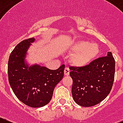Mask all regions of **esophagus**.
<instances>
[{
  "label": "esophagus",
  "mask_w": 123,
  "mask_h": 123,
  "mask_svg": "<svg viewBox=\"0 0 123 123\" xmlns=\"http://www.w3.org/2000/svg\"><path fill=\"white\" fill-rule=\"evenodd\" d=\"M69 73H70L69 68H67V67H66V68H65V70H64V75H66V76H67V75H69Z\"/></svg>",
  "instance_id": "esophagus-1"
}]
</instances>
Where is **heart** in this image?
I'll list each match as a JSON object with an SVG mask.
<instances>
[{
  "label": "heart",
  "mask_w": 123,
  "mask_h": 123,
  "mask_svg": "<svg viewBox=\"0 0 123 123\" xmlns=\"http://www.w3.org/2000/svg\"><path fill=\"white\" fill-rule=\"evenodd\" d=\"M69 49L73 52L70 57V61L74 66L78 67L88 66L100 52V48L97 43H91L89 41L83 40L72 43Z\"/></svg>",
  "instance_id": "b5f03b06"
}]
</instances>
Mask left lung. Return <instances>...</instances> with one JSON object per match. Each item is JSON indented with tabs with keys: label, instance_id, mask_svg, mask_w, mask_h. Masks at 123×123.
I'll list each match as a JSON object with an SVG mask.
<instances>
[{
	"label": "left lung",
	"instance_id": "obj_1",
	"mask_svg": "<svg viewBox=\"0 0 123 123\" xmlns=\"http://www.w3.org/2000/svg\"><path fill=\"white\" fill-rule=\"evenodd\" d=\"M73 80L72 94L77 104L85 107L96 105L110 92L113 83L115 61L111 52L82 67H70Z\"/></svg>",
	"mask_w": 123,
	"mask_h": 123
}]
</instances>
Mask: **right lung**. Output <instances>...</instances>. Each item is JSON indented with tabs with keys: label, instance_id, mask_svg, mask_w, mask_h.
<instances>
[{
	"label": "right lung",
	"instance_id": "right-lung-1",
	"mask_svg": "<svg viewBox=\"0 0 123 123\" xmlns=\"http://www.w3.org/2000/svg\"><path fill=\"white\" fill-rule=\"evenodd\" d=\"M35 38L22 41L10 55L8 75L10 85L19 100L33 108L42 107L51 100L55 86L62 79L64 64L51 70L37 64L30 65L26 57Z\"/></svg>",
	"mask_w": 123,
	"mask_h": 123
}]
</instances>
